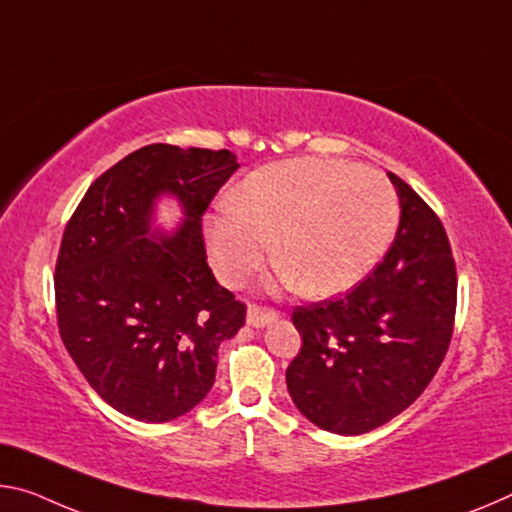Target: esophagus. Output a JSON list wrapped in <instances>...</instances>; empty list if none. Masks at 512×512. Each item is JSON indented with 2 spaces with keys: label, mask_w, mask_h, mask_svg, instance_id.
<instances>
[{
  "label": "esophagus",
  "mask_w": 512,
  "mask_h": 512,
  "mask_svg": "<svg viewBox=\"0 0 512 512\" xmlns=\"http://www.w3.org/2000/svg\"><path fill=\"white\" fill-rule=\"evenodd\" d=\"M278 319V312L271 310V307H259V305H250L248 314H246V323L253 328H266L269 323Z\"/></svg>",
  "instance_id": "obj_1"
}]
</instances>
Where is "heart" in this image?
Here are the masks:
<instances>
[{
  "label": "heart",
  "instance_id": "b5f03b06",
  "mask_svg": "<svg viewBox=\"0 0 512 512\" xmlns=\"http://www.w3.org/2000/svg\"><path fill=\"white\" fill-rule=\"evenodd\" d=\"M399 200L387 177L332 159H287L250 173L230 207L207 218L214 271L239 287L271 255L291 287L332 296L360 282L396 232Z\"/></svg>",
  "mask_w": 512,
  "mask_h": 512
}]
</instances>
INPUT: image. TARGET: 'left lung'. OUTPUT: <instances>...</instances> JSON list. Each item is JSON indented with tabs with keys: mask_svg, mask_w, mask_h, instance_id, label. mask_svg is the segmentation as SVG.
Masks as SVG:
<instances>
[{
	"mask_svg": "<svg viewBox=\"0 0 512 512\" xmlns=\"http://www.w3.org/2000/svg\"><path fill=\"white\" fill-rule=\"evenodd\" d=\"M401 202L392 248L348 294L296 307L303 346L287 369L314 426L362 435L419 399L440 369L456 316V262L431 207L389 173Z\"/></svg>",
	"mask_w": 512,
	"mask_h": 512,
	"instance_id": "8db88e82",
	"label": "left lung"
}]
</instances>
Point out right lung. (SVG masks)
Instances as JSON below:
<instances>
[{
  "label": "right lung",
  "mask_w": 512,
  "mask_h": 512,
  "mask_svg": "<svg viewBox=\"0 0 512 512\" xmlns=\"http://www.w3.org/2000/svg\"><path fill=\"white\" fill-rule=\"evenodd\" d=\"M239 168L230 150L154 143L88 186L63 232L54 294L70 358L123 415L164 424L196 408L216 380V355L246 305L207 266L202 214ZM170 195L183 225H153Z\"/></svg>",
  "instance_id": "right-lung-1"
}]
</instances>
